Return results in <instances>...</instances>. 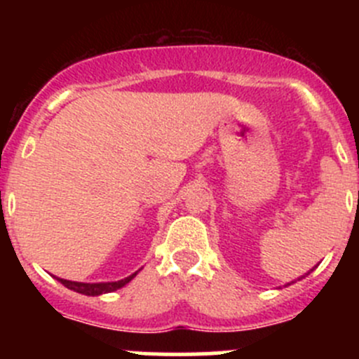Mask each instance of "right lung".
Masks as SVG:
<instances>
[{
	"instance_id": "add662e5",
	"label": "right lung",
	"mask_w": 359,
	"mask_h": 359,
	"mask_svg": "<svg viewBox=\"0 0 359 359\" xmlns=\"http://www.w3.org/2000/svg\"><path fill=\"white\" fill-rule=\"evenodd\" d=\"M137 273L130 274L128 278L125 280H119V281H111V283H79V281H69V280H62V278H55L57 281L64 285V287L69 288V290H74L78 293H83V295H90V297H95V295H102V293H109L118 290V288L125 287L126 283L135 278Z\"/></svg>"
}]
</instances>
